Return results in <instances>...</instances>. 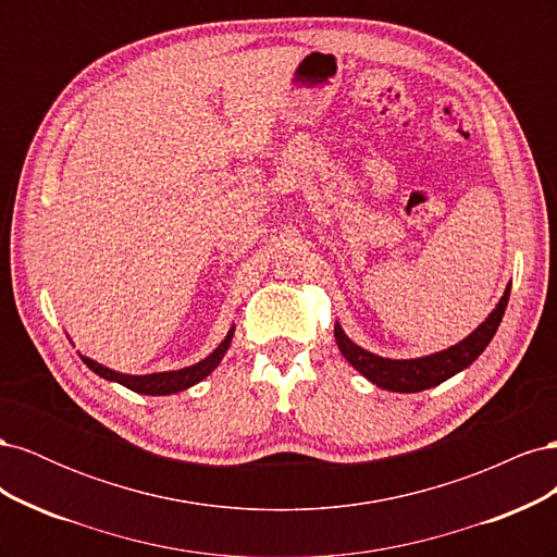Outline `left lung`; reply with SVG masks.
I'll list each match as a JSON object with an SVG mask.
<instances>
[{
  "instance_id": "1",
  "label": "left lung",
  "mask_w": 557,
  "mask_h": 557,
  "mask_svg": "<svg viewBox=\"0 0 557 557\" xmlns=\"http://www.w3.org/2000/svg\"><path fill=\"white\" fill-rule=\"evenodd\" d=\"M509 293H511V285H507V290H504L493 313L487 315L474 332L465 336L460 344H455L440 352H432V356H425V358L391 360V358L374 356V352L352 344L339 323L334 325V339L339 344L344 358L356 367L367 381H372L374 385L383 387V391L420 393L462 372V369H467L481 356L485 346L493 342V336L502 323L504 309L509 305Z\"/></svg>"
}]
</instances>
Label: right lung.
I'll use <instances>...</instances> for the list:
<instances>
[{
  "label": "right lung",
  "mask_w": 557,
  "mask_h": 557,
  "mask_svg": "<svg viewBox=\"0 0 557 557\" xmlns=\"http://www.w3.org/2000/svg\"><path fill=\"white\" fill-rule=\"evenodd\" d=\"M232 334H234V325L230 327L225 339L218 344V348L211 352V356H207L205 360H199L190 367H183V369H176V372H158V374H144V376H132V374H121V372H113V369L99 364L86 356H81V360L86 362L92 372L97 376H102L107 381H115L121 383L125 387H129V391L139 393V395H174V393H181L185 391V387H190L195 383H199L201 379H207L213 369L221 364L223 356L227 352L230 344H232Z\"/></svg>",
  "instance_id": "obj_1"
}]
</instances>
